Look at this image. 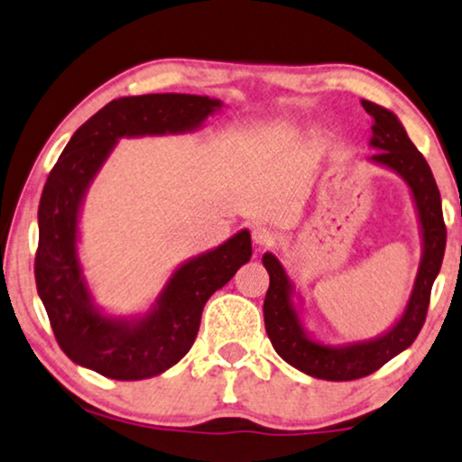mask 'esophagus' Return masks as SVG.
Instances as JSON below:
<instances>
[{
	"label": "esophagus",
	"instance_id": "1",
	"mask_svg": "<svg viewBox=\"0 0 462 462\" xmlns=\"http://www.w3.org/2000/svg\"><path fill=\"white\" fill-rule=\"evenodd\" d=\"M251 238H254V245H257V247H268V245H273L274 235L266 226H255L251 230Z\"/></svg>",
	"mask_w": 462,
	"mask_h": 462
}]
</instances>
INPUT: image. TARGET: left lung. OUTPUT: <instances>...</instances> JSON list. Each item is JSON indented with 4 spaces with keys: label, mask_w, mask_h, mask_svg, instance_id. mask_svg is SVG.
I'll return each mask as SVG.
<instances>
[{
    "label": "left lung",
    "mask_w": 462,
    "mask_h": 462,
    "mask_svg": "<svg viewBox=\"0 0 462 462\" xmlns=\"http://www.w3.org/2000/svg\"><path fill=\"white\" fill-rule=\"evenodd\" d=\"M361 106L374 118L370 147H374L376 153L367 158V162L389 169L402 177L405 186L410 188L418 224H420L422 255L402 317L384 334L372 340L325 344L306 331L300 317V304H293V298L295 295L300 298V293L295 291L279 257L274 254H263L262 257L270 274V287L263 300V323H266V334L274 350L295 370L309 374L312 378L334 380V383L370 376L393 356L410 348L427 319L431 287L438 279L446 251V226L444 215H441L439 189L427 160L416 150L403 125L391 109L365 101V98Z\"/></svg>",
    "instance_id": "8db88e82"
}]
</instances>
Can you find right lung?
Returning a JSON list of instances; mask_svg holds the SVG:
<instances>
[{
  "label": "right lung",
  "instance_id": "1",
  "mask_svg": "<svg viewBox=\"0 0 462 462\" xmlns=\"http://www.w3.org/2000/svg\"><path fill=\"white\" fill-rule=\"evenodd\" d=\"M224 107L200 95L120 97L73 133L42 192L35 285L59 346L73 364L114 380H143L167 372L196 340L207 300L251 260L249 230L189 257L143 315L114 317L95 304L79 262V215L109 153L122 137L194 133Z\"/></svg>",
  "mask_w": 462,
  "mask_h": 462
}]
</instances>
